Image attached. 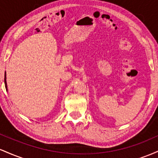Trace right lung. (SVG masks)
I'll return each instance as SVG.
<instances>
[{
    "label": "right lung",
    "instance_id": "1",
    "mask_svg": "<svg viewBox=\"0 0 158 158\" xmlns=\"http://www.w3.org/2000/svg\"><path fill=\"white\" fill-rule=\"evenodd\" d=\"M4 83H5V87H6V89L7 90V84H6V74L5 73L4 75Z\"/></svg>",
    "mask_w": 158,
    "mask_h": 158
}]
</instances>
